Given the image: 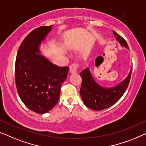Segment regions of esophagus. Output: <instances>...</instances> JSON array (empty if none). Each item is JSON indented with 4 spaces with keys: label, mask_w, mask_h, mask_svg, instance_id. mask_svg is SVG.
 I'll return each instance as SVG.
<instances>
[{
    "label": "esophagus",
    "mask_w": 146,
    "mask_h": 146,
    "mask_svg": "<svg viewBox=\"0 0 146 146\" xmlns=\"http://www.w3.org/2000/svg\"><path fill=\"white\" fill-rule=\"evenodd\" d=\"M78 67H79V65L77 63H73L69 66V71L71 73H75L77 72Z\"/></svg>",
    "instance_id": "1"
}]
</instances>
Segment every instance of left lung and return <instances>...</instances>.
Here are the masks:
<instances>
[{
  "label": "left lung",
  "instance_id": "1",
  "mask_svg": "<svg viewBox=\"0 0 146 146\" xmlns=\"http://www.w3.org/2000/svg\"><path fill=\"white\" fill-rule=\"evenodd\" d=\"M113 34L121 46L128 49L126 40L114 31ZM132 71V67L126 79L111 88L102 87L96 83L89 68L82 71L80 73L82 78L80 94L85 106L92 110H102L113 105L126 91L130 83Z\"/></svg>",
  "mask_w": 146,
  "mask_h": 146
}]
</instances>
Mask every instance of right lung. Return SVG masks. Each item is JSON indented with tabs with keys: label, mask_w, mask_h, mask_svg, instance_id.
<instances>
[{
	"label": "right lung",
	"mask_w": 146,
	"mask_h": 146,
	"mask_svg": "<svg viewBox=\"0 0 146 146\" xmlns=\"http://www.w3.org/2000/svg\"><path fill=\"white\" fill-rule=\"evenodd\" d=\"M52 26H41L24 38L15 63L18 95L32 111L44 114L56 105L61 84L67 79L68 67H58L40 54V46Z\"/></svg>",
	"instance_id": "right-lung-1"
}]
</instances>
